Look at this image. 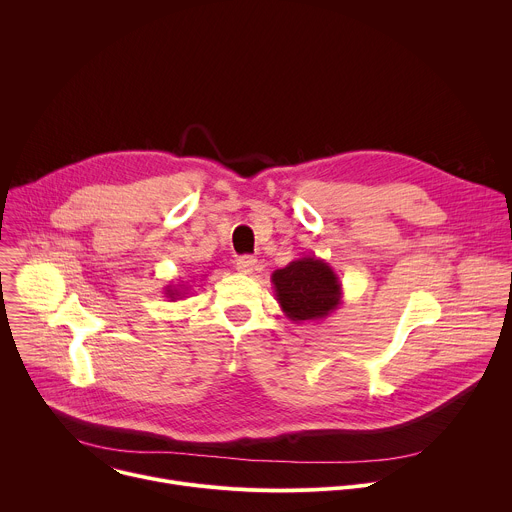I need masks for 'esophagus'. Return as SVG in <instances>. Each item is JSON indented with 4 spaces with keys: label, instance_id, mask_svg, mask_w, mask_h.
<instances>
[{
    "label": "esophagus",
    "instance_id": "esophagus-1",
    "mask_svg": "<svg viewBox=\"0 0 512 512\" xmlns=\"http://www.w3.org/2000/svg\"><path fill=\"white\" fill-rule=\"evenodd\" d=\"M255 269H257V259H255V257L243 255V257L237 259V271H239V273L249 275V273H253Z\"/></svg>",
    "mask_w": 512,
    "mask_h": 512
}]
</instances>
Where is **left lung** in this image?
I'll use <instances>...</instances> for the list:
<instances>
[{"instance_id": "left-lung-1", "label": "left lung", "mask_w": 512, "mask_h": 512, "mask_svg": "<svg viewBox=\"0 0 512 512\" xmlns=\"http://www.w3.org/2000/svg\"><path fill=\"white\" fill-rule=\"evenodd\" d=\"M275 300L294 322H320L342 304V283L334 269L316 255H304L271 273Z\"/></svg>"}]
</instances>
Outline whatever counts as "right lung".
<instances>
[{"instance_id":"obj_1","label":"right lung","mask_w":512,"mask_h":512,"mask_svg":"<svg viewBox=\"0 0 512 512\" xmlns=\"http://www.w3.org/2000/svg\"><path fill=\"white\" fill-rule=\"evenodd\" d=\"M188 289H190L188 281H186V283H170V285L164 287V296H166L170 302H176V300L186 298Z\"/></svg>"}]
</instances>
